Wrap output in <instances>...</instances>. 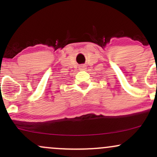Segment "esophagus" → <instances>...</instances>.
Here are the masks:
<instances>
[{
	"mask_svg": "<svg viewBox=\"0 0 157 157\" xmlns=\"http://www.w3.org/2000/svg\"><path fill=\"white\" fill-rule=\"evenodd\" d=\"M86 66H84V65H82V66H80V70L81 71H83V70H86Z\"/></svg>",
	"mask_w": 157,
	"mask_h": 157,
	"instance_id": "1",
	"label": "esophagus"
}]
</instances>
